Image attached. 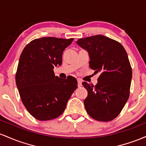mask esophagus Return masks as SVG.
<instances>
[{
  "instance_id": "34e87169",
  "label": "esophagus",
  "mask_w": 146,
  "mask_h": 146,
  "mask_svg": "<svg viewBox=\"0 0 146 146\" xmlns=\"http://www.w3.org/2000/svg\"><path fill=\"white\" fill-rule=\"evenodd\" d=\"M81 86H82L81 80L78 79V87H81Z\"/></svg>"
}]
</instances>
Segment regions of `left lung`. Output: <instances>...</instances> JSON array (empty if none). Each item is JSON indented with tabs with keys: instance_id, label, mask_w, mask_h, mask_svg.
I'll list each match as a JSON object with an SVG mask.
<instances>
[{
	"instance_id": "left-lung-1",
	"label": "left lung",
	"mask_w": 146,
	"mask_h": 146,
	"mask_svg": "<svg viewBox=\"0 0 146 146\" xmlns=\"http://www.w3.org/2000/svg\"><path fill=\"white\" fill-rule=\"evenodd\" d=\"M76 43L89 53L90 68L100 73L96 86L82 83L88 91L87 112L96 121H112L130 96L132 72L127 52L120 42L103 35L79 38Z\"/></svg>"
}]
</instances>
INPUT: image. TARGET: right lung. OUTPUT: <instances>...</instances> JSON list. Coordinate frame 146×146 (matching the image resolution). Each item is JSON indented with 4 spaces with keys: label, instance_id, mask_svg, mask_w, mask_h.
I'll return each instance as SVG.
<instances>
[{
    "label": "right lung",
    "instance_id": "obj_1",
    "mask_svg": "<svg viewBox=\"0 0 146 146\" xmlns=\"http://www.w3.org/2000/svg\"><path fill=\"white\" fill-rule=\"evenodd\" d=\"M73 40L34 39L21 53L16 73V86L25 108L38 120H51L61 115L77 88L74 77L60 78L55 76L53 70L61 65L63 52Z\"/></svg>",
    "mask_w": 146,
    "mask_h": 146
}]
</instances>
